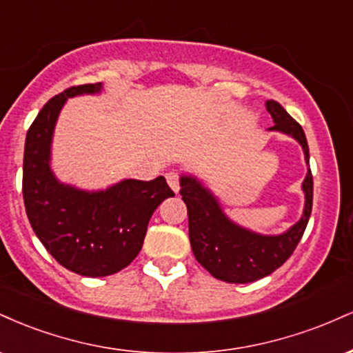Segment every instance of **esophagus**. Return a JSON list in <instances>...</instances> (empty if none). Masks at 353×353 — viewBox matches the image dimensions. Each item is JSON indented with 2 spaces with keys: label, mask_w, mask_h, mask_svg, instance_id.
Instances as JSON below:
<instances>
[{
  "label": "esophagus",
  "mask_w": 353,
  "mask_h": 353,
  "mask_svg": "<svg viewBox=\"0 0 353 353\" xmlns=\"http://www.w3.org/2000/svg\"><path fill=\"white\" fill-rule=\"evenodd\" d=\"M165 179H168V184L169 188H171L174 192H179V174H177L176 171H169L168 174H165Z\"/></svg>",
  "instance_id": "esophagus-1"
}]
</instances>
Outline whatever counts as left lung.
<instances>
[{
  "instance_id": "obj_1",
  "label": "left lung",
  "mask_w": 353,
  "mask_h": 353,
  "mask_svg": "<svg viewBox=\"0 0 353 353\" xmlns=\"http://www.w3.org/2000/svg\"><path fill=\"white\" fill-rule=\"evenodd\" d=\"M274 125L267 131L282 132L301 144L305 157L307 174L302 182V216L285 232L267 236L254 232L234 222L222 209L216 194L192 174H181V196L188 205L189 241L197 262L210 275L229 283L255 282L272 274L292 255L307 228L312 212L314 181L309 165V144L297 121L275 101H265Z\"/></svg>"
}]
</instances>
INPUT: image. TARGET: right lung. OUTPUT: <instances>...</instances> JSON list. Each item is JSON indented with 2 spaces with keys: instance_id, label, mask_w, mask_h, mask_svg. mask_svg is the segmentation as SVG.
Segmentation results:
<instances>
[{
  "instance_id": "right-lung-1",
  "label": "right lung",
  "mask_w": 353,
  "mask_h": 353,
  "mask_svg": "<svg viewBox=\"0 0 353 353\" xmlns=\"http://www.w3.org/2000/svg\"><path fill=\"white\" fill-rule=\"evenodd\" d=\"M103 83L66 89L48 101L26 134L23 199L36 237L61 265L84 277H106L128 267L143 247L149 219L174 192L163 176L123 179L106 189L64 184L51 168L61 109L74 96L101 94Z\"/></svg>"
}]
</instances>
